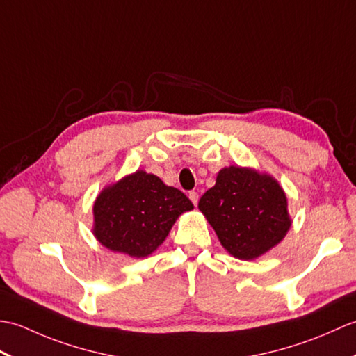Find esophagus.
Here are the masks:
<instances>
[{"label": "esophagus", "mask_w": 356, "mask_h": 356, "mask_svg": "<svg viewBox=\"0 0 356 356\" xmlns=\"http://www.w3.org/2000/svg\"><path fill=\"white\" fill-rule=\"evenodd\" d=\"M188 195H190V200L194 203V205H197V203H199V194L195 193V191H191Z\"/></svg>", "instance_id": "obj_1"}]
</instances>
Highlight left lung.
Returning <instances> with one entry per match:
<instances>
[{"mask_svg": "<svg viewBox=\"0 0 356 356\" xmlns=\"http://www.w3.org/2000/svg\"><path fill=\"white\" fill-rule=\"evenodd\" d=\"M199 209L218 241L238 260H255L282 241L292 225L286 193L268 172L229 165L202 195Z\"/></svg>", "mask_w": 356, "mask_h": 356, "instance_id": "obj_1", "label": "left lung"}]
</instances>
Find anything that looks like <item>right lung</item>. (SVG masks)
Wrapping results in <instances>:
<instances>
[{
    "mask_svg": "<svg viewBox=\"0 0 356 356\" xmlns=\"http://www.w3.org/2000/svg\"><path fill=\"white\" fill-rule=\"evenodd\" d=\"M193 208L177 188L138 170L97 194L92 231L110 251L143 259L163 243L177 218Z\"/></svg>",
    "mask_w": 356,
    "mask_h": 356,
    "instance_id": "1",
    "label": "right lung"
}]
</instances>
